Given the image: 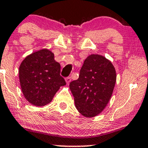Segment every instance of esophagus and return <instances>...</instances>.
<instances>
[{
    "instance_id": "1",
    "label": "esophagus",
    "mask_w": 148,
    "mask_h": 148,
    "mask_svg": "<svg viewBox=\"0 0 148 148\" xmlns=\"http://www.w3.org/2000/svg\"><path fill=\"white\" fill-rule=\"evenodd\" d=\"M71 77H69L66 78V85H69V83L71 82Z\"/></svg>"
}]
</instances>
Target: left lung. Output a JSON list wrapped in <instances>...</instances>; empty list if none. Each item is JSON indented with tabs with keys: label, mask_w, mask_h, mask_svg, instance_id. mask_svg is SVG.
Returning <instances> with one entry per match:
<instances>
[{
	"label": "left lung",
	"mask_w": 148,
	"mask_h": 148,
	"mask_svg": "<svg viewBox=\"0 0 148 148\" xmlns=\"http://www.w3.org/2000/svg\"><path fill=\"white\" fill-rule=\"evenodd\" d=\"M116 79L115 68L109 60L100 55L88 56L79 79L69 84L79 113L88 118L101 113L111 98Z\"/></svg>",
	"instance_id": "obj_1"
}]
</instances>
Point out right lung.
<instances>
[{"instance_id": "obj_1", "label": "right lung", "mask_w": 148, "mask_h": 148, "mask_svg": "<svg viewBox=\"0 0 148 148\" xmlns=\"http://www.w3.org/2000/svg\"><path fill=\"white\" fill-rule=\"evenodd\" d=\"M19 78L24 98L36 107L50 103L60 86L66 85L60 76V64L45 48L24 58L19 68Z\"/></svg>"}]
</instances>
